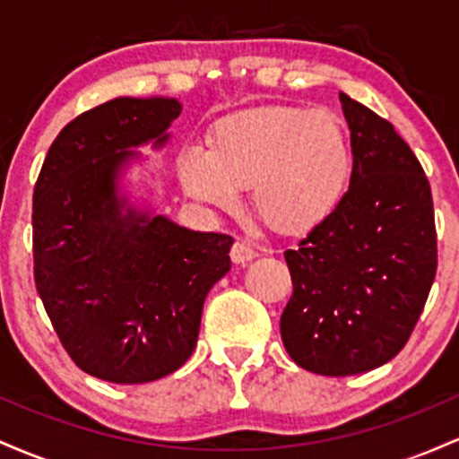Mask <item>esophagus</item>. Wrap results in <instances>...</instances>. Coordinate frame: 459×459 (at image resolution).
I'll use <instances>...</instances> for the list:
<instances>
[{
  "label": "esophagus",
  "mask_w": 459,
  "mask_h": 459,
  "mask_svg": "<svg viewBox=\"0 0 459 459\" xmlns=\"http://www.w3.org/2000/svg\"><path fill=\"white\" fill-rule=\"evenodd\" d=\"M256 256V250L252 246H247L246 241H235L233 247H230V259H233V263H237V265H244V263L252 261Z\"/></svg>",
  "instance_id": "1"
}]
</instances>
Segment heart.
I'll return each instance as SVG.
<instances>
[{"label": "heart", "mask_w": 459, "mask_h": 459, "mask_svg": "<svg viewBox=\"0 0 459 459\" xmlns=\"http://www.w3.org/2000/svg\"><path fill=\"white\" fill-rule=\"evenodd\" d=\"M178 177L215 212L239 207L252 183L256 213L272 229L299 233L334 212L351 175V146L334 114L302 108L247 109L220 120L212 146L187 142Z\"/></svg>", "instance_id": "obj_1"}]
</instances>
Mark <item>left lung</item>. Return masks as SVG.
I'll use <instances>...</instances> for the list:
<instances>
[{
	"instance_id": "8db88e82",
	"label": "left lung",
	"mask_w": 459,
	"mask_h": 459,
	"mask_svg": "<svg viewBox=\"0 0 459 459\" xmlns=\"http://www.w3.org/2000/svg\"><path fill=\"white\" fill-rule=\"evenodd\" d=\"M350 125V189L284 252L293 293L281 317L284 350L319 376H356L408 343L438 267L428 177L382 116L339 94Z\"/></svg>"
}]
</instances>
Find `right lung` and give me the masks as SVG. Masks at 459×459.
<instances>
[{"label": "right lung", "mask_w": 459, "mask_h": 459, "mask_svg": "<svg viewBox=\"0 0 459 459\" xmlns=\"http://www.w3.org/2000/svg\"><path fill=\"white\" fill-rule=\"evenodd\" d=\"M177 99L118 97L57 134L34 186V282L71 360L144 384L186 365L203 304L230 270L233 237L127 207L118 177L144 142L166 144Z\"/></svg>", "instance_id": "1"}]
</instances>
